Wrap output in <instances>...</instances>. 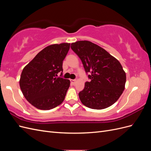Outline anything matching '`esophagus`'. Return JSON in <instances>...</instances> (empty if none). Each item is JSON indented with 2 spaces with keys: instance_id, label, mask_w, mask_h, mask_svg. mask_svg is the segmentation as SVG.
<instances>
[{
  "instance_id": "34e87169",
  "label": "esophagus",
  "mask_w": 151,
  "mask_h": 151,
  "mask_svg": "<svg viewBox=\"0 0 151 151\" xmlns=\"http://www.w3.org/2000/svg\"><path fill=\"white\" fill-rule=\"evenodd\" d=\"M76 81V80H75V79H70V82L73 84H75Z\"/></svg>"
}]
</instances>
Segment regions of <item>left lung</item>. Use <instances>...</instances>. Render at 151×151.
<instances>
[{"instance_id": "obj_1", "label": "left lung", "mask_w": 151, "mask_h": 151, "mask_svg": "<svg viewBox=\"0 0 151 151\" xmlns=\"http://www.w3.org/2000/svg\"><path fill=\"white\" fill-rule=\"evenodd\" d=\"M72 50L83 63L89 82L79 93L81 101L91 109L111 106L125 89L126 74L121 63L108 52L89 41L71 43Z\"/></svg>"}]
</instances>
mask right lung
<instances>
[{
    "mask_svg": "<svg viewBox=\"0 0 151 151\" xmlns=\"http://www.w3.org/2000/svg\"><path fill=\"white\" fill-rule=\"evenodd\" d=\"M70 43L49 45L40 52L22 71L19 86L24 96L33 106L48 110L65 99L70 81L58 76Z\"/></svg>",
    "mask_w": 151,
    "mask_h": 151,
    "instance_id": "1",
    "label": "right lung"
}]
</instances>
